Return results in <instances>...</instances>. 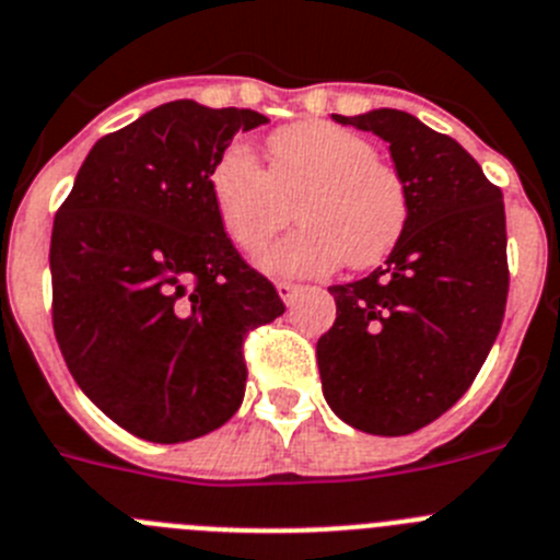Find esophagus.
Returning a JSON list of instances; mask_svg holds the SVG:
<instances>
[{
  "label": "esophagus",
  "mask_w": 560,
  "mask_h": 560,
  "mask_svg": "<svg viewBox=\"0 0 560 560\" xmlns=\"http://www.w3.org/2000/svg\"><path fill=\"white\" fill-rule=\"evenodd\" d=\"M276 290H279V295L284 304H292V301L301 295V287L292 284V281H279V284H276Z\"/></svg>",
  "instance_id": "obj_1"
}]
</instances>
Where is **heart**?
Here are the masks:
<instances>
[{"label": "heart", "instance_id": "1", "mask_svg": "<svg viewBox=\"0 0 560 560\" xmlns=\"http://www.w3.org/2000/svg\"><path fill=\"white\" fill-rule=\"evenodd\" d=\"M270 173L248 144H229L211 164L209 192L220 225L248 254L290 223L301 229L261 256L270 276H324L349 261L371 268L407 223L405 180L360 133L320 119L287 125L268 139Z\"/></svg>", "mask_w": 560, "mask_h": 560}]
</instances>
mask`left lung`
Segmentation results:
<instances>
[{
	"label": "left lung",
	"instance_id": "left-lung-1",
	"mask_svg": "<svg viewBox=\"0 0 560 560\" xmlns=\"http://www.w3.org/2000/svg\"><path fill=\"white\" fill-rule=\"evenodd\" d=\"M335 122L390 144L407 223L382 268L335 284V326L317 340L326 405L368 435H410L450 410L480 374L508 301L500 186L452 136L407 110Z\"/></svg>",
	"mask_w": 560,
	"mask_h": 560
}]
</instances>
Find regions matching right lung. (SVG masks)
<instances>
[{"mask_svg":"<svg viewBox=\"0 0 560 560\" xmlns=\"http://www.w3.org/2000/svg\"><path fill=\"white\" fill-rule=\"evenodd\" d=\"M265 122L250 108L159 105L94 144L55 214V340L80 390L136 438L223 427L245 396V335L284 312L209 192L218 155Z\"/></svg>","mask_w":560,"mask_h":560,"instance_id":"obj_1","label":"right lung"}]
</instances>
